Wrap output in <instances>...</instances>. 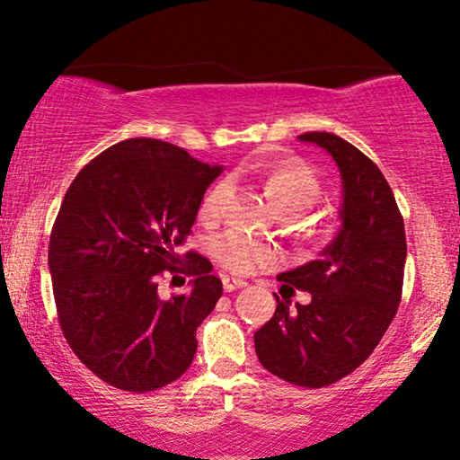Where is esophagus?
Here are the masks:
<instances>
[{
  "mask_svg": "<svg viewBox=\"0 0 460 460\" xmlns=\"http://www.w3.org/2000/svg\"><path fill=\"white\" fill-rule=\"evenodd\" d=\"M224 290L226 292H234V290H238V288H244L246 286V282L244 279H241V278H230V276H226L224 279Z\"/></svg>",
  "mask_w": 460,
  "mask_h": 460,
  "instance_id": "esophagus-1",
  "label": "esophagus"
}]
</instances>
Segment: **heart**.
Listing matches in <instances>:
<instances>
[{"label": "heart", "instance_id": "obj_1", "mask_svg": "<svg viewBox=\"0 0 460 460\" xmlns=\"http://www.w3.org/2000/svg\"><path fill=\"white\" fill-rule=\"evenodd\" d=\"M270 195L284 214H303L313 208L322 197V182L309 164L301 159H282L265 170ZM232 195V182L228 178L216 182L208 190L201 201V216L216 217L224 211L226 203ZM216 259L224 268L236 274H249V271L274 263L278 252L274 246L257 241L255 236L246 234L243 230H228L214 241Z\"/></svg>", "mask_w": 460, "mask_h": 460}]
</instances>
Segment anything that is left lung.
<instances>
[{"label": "left lung", "mask_w": 460, "mask_h": 460, "mask_svg": "<svg viewBox=\"0 0 460 460\" xmlns=\"http://www.w3.org/2000/svg\"><path fill=\"white\" fill-rule=\"evenodd\" d=\"M298 141L334 157L342 176V224L319 259L278 276L309 292L311 301L290 309V301L274 295L276 313L255 332V350L270 374L323 388L367 361L394 319L407 238L394 192L365 153L332 132H305Z\"/></svg>", "instance_id": "obj_1"}]
</instances>
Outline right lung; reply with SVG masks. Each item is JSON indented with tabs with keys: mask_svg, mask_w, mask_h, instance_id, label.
Masks as SVG:
<instances>
[{
	"mask_svg": "<svg viewBox=\"0 0 460 460\" xmlns=\"http://www.w3.org/2000/svg\"><path fill=\"white\" fill-rule=\"evenodd\" d=\"M222 165L197 162L157 138H128L91 159L66 190L49 238L59 328L93 374L126 392L164 388L190 367L197 328L222 296V279L190 234ZM164 270L191 290L158 296Z\"/></svg>",
	"mask_w": 460,
	"mask_h": 460,
	"instance_id": "obj_1",
	"label": "right lung"
}]
</instances>
